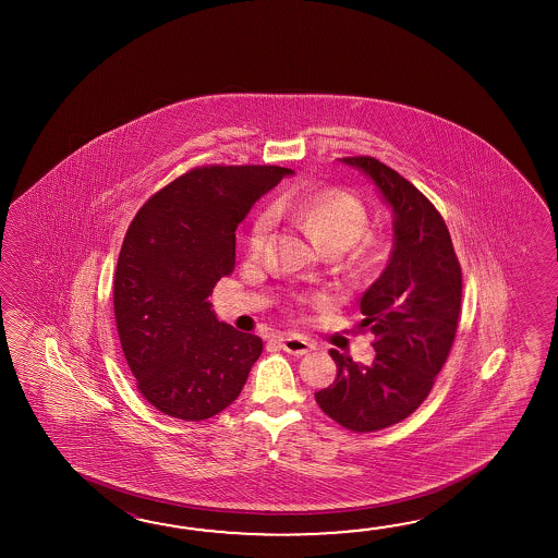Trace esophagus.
<instances>
[{
	"label": "esophagus",
	"instance_id": "obj_1",
	"mask_svg": "<svg viewBox=\"0 0 558 558\" xmlns=\"http://www.w3.org/2000/svg\"><path fill=\"white\" fill-rule=\"evenodd\" d=\"M281 349L284 353H291V355H307L308 351L313 349V344L308 343L307 339L299 337V335H287L281 339Z\"/></svg>",
	"mask_w": 558,
	"mask_h": 558
}]
</instances>
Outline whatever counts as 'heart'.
Masks as SVG:
<instances>
[{
  "label": "heart",
  "mask_w": 558,
  "mask_h": 558,
  "mask_svg": "<svg viewBox=\"0 0 558 558\" xmlns=\"http://www.w3.org/2000/svg\"><path fill=\"white\" fill-rule=\"evenodd\" d=\"M279 209L291 215L320 250L331 255L347 250L349 269L353 274H363L377 262V243L363 235L368 227L367 207L353 193L343 190L317 191L283 202ZM274 223L271 211H263L251 221L247 247L253 255L262 253Z\"/></svg>",
  "instance_id": "1"
}]
</instances>
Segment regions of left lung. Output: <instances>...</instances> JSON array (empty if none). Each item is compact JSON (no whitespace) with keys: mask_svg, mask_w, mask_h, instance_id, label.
<instances>
[{"mask_svg":"<svg viewBox=\"0 0 558 558\" xmlns=\"http://www.w3.org/2000/svg\"><path fill=\"white\" fill-rule=\"evenodd\" d=\"M392 209L391 259L361 296L359 329L375 335V361L359 365L331 349L337 379L315 392L325 415L355 433L391 427L428 397L457 335L463 274L449 229L411 181L375 157H343Z\"/></svg>","mask_w":558,"mask_h":558,"instance_id":"left-lung-1","label":"left lung"}]
</instances>
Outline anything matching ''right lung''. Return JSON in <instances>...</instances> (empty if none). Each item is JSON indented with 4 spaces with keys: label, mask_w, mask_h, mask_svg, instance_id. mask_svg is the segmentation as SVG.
<instances>
[{
    "label": "right lung",
    "mask_w": 558,
    "mask_h": 558,
    "mask_svg": "<svg viewBox=\"0 0 558 558\" xmlns=\"http://www.w3.org/2000/svg\"><path fill=\"white\" fill-rule=\"evenodd\" d=\"M291 173L195 167L133 217L119 251L113 311L135 385L157 411L205 421L238 399L263 341L217 320L207 296L233 274L239 223Z\"/></svg>",
    "instance_id": "right-lung-1"
}]
</instances>
